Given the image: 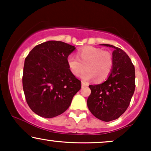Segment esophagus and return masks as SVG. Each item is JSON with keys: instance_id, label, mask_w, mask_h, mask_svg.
I'll return each instance as SVG.
<instances>
[{"instance_id": "obj_1", "label": "esophagus", "mask_w": 151, "mask_h": 151, "mask_svg": "<svg viewBox=\"0 0 151 151\" xmlns=\"http://www.w3.org/2000/svg\"><path fill=\"white\" fill-rule=\"evenodd\" d=\"M86 86H87V84H86L85 82H84V81H81V87H86Z\"/></svg>"}]
</instances>
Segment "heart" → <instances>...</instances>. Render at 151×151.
<instances>
[{
    "label": "heart",
    "mask_w": 151,
    "mask_h": 151,
    "mask_svg": "<svg viewBox=\"0 0 151 151\" xmlns=\"http://www.w3.org/2000/svg\"><path fill=\"white\" fill-rule=\"evenodd\" d=\"M78 58L69 55L67 63L70 72L74 76L81 74V79L90 81L93 78L96 81H103L111 73L114 65L112 55L108 51L94 47H86L77 53Z\"/></svg>",
    "instance_id": "obj_1"
}]
</instances>
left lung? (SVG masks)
Returning <instances> with one entry per match:
<instances>
[{
	"label": "left lung",
	"instance_id": "obj_1",
	"mask_svg": "<svg viewBox=\"0 0 151 151\" xmlns=\"http://www.w3.org/2000/svg\"><path fill=\"white\" fill-rule=\"evenodd\" d=\"M101 45L114 48V65L111 73L103 83L89 85L91 94L87 106L91 113L100 120L117 119L129 107L135 91V68L124 50L108 44Z\"/></svg>",
	"mask_w": 151,
	"mask_h": 151
}]
</instances>
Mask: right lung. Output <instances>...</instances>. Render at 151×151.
Returning a JSON list of instances; mask_svg holds the SVG:
<instances>
[{
    "label": "right lung",
    "mask_w": 151,
    "mask_h": 151,
    "mask_svg": "<svg viewBox=\"0 0 151 151\" xmlns=\"http://www.w3.org/2000/svg\"><path fill=\"white\" fill-rule=\"evenodd\" d=\"M75 47L50 40L35 46L25 60L22 87L27 104L40 116L53 118L69 108L81 89L67 58Z\"/></svg>",
    "instance_id": "right-lung-1"
}]
</instances>
